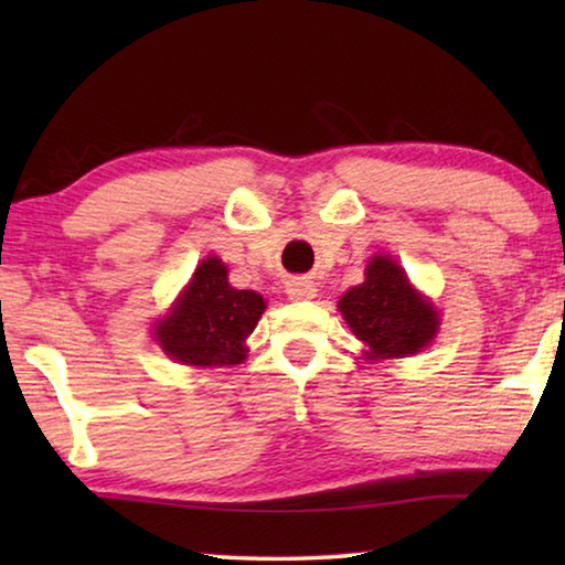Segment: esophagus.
I'll return each instance as SVG.
<instances>
[{
  "label": "esophagus",
  "instance_id": "34e87169",
  "mask_svg": "<svg viewBox=\"0 0 565 565\" xmlns=\"http://www.w3.org/2000/svg\"><path fill=\"white\" fill-rule=\"evenodd\" d=\"M286 294H289V299L294 301H309L317 296V284L313 281H291L286 286Z\"/></svg>",
  "mask_w": 565,
  "mask_h": 565
}]
</instances>
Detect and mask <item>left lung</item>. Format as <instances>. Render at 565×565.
I'll return each mask as SVG.
<instances>
[{
    "label": "left lung",
    "instance_id": "1",
    "mask_svg": "<svg viewBox=\"0 0 565 565\" xmlns=\"http://www.w3.org/2000/svg\"><path fill=\"white\" fill-rule=\"evenodd\" d=\"M339 311L366 351L369 361L414 356L436 339L441 327L434 303L411 286L406 271L379 254L366 279L341 296Z\"/></svg>",
    "mask_w": 565,
    "mask_h": 565
}]
</instances>
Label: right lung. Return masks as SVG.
<instances>
[{
  "label": "right lung",
  "instance_id": "obj_1",
  "mask_svg": "<svg viewBox=\"0 0 565 565\" xmlns=\"http://www.w3.org/2000/svg\"><path fill=\"white\" fill-rule=\"evenodd\" d=\"M264 309L262 294L234 289L224 262L209 256L154 323V339L169 359L186 366H236L246 359V339Z\"/></svg>",
  "mask_w": 565,
  "mask_h": 565
}]
</instances>
